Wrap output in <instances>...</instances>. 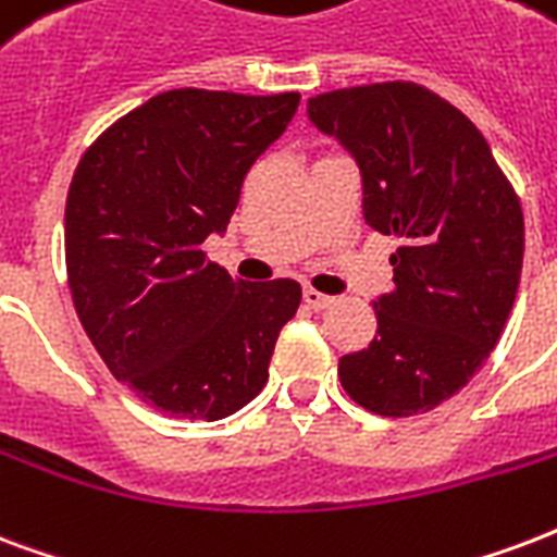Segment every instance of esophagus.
I'll list each match as a JSON object with an SVG mask.
<instances>
[{"label":"esophagus","instance_id":"esophagus-1","mask_svg":"<svg viewBox=\"0 0 557 557\" xmlns=\"http://www.w3.org/2000/svg\"><path fill=\"white\" fill-rule=\"evenodd\" d=\"M305 305L313 308V311H323V308H332L334 305V296H325L320 290H313V287H305Z\"/></svg>","mask_w":557,"mask_h":557}]
</instances>
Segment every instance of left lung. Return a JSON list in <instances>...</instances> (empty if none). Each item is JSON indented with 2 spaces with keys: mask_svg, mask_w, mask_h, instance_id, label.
Listing matches in <instances>:
<instances>
[{
  "mask_svg": "<svg viewBox=\"0 0 557 557\" xmlns=\"http://www.w3.org/2000/svg\"><path fill=\"white\" fill-rule=\"evenodd\" d=\"M311 123L361 166L363 216L399 237L375 337L337 363L367 411L413 417L467 387L511 317L522 273L520 196L467 116L413 82L308 99Z\"/></svg>",
  "mask_w": 557,
  "mask_h": 557,
  "instance_id": "8db88e82",
  "label": "left lung"
}]
</instances>
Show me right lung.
I'll use <instances>...</instances> for the list:
<instances>
[{"label":"right lung","instance_id":"right-lung-1","mask_svg":"<svg viewBox=\"0 0 557 557\" xmlns=\"http://www.w3.org/2000/svg\"><path fill=\"white\" fill-rule=\"evenodd\" d=\"M299 94L182 87L152 96L87 146L66 194V282L116 382L182 420H223L263 391L294 278L240 282L208 261L249 166Z\"/></svg>","mask_w":557,"mask_h":557}]
</instances>
